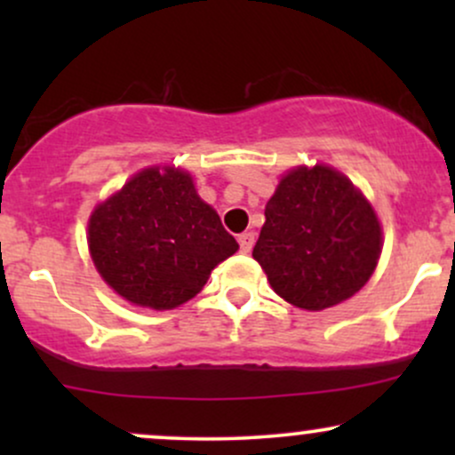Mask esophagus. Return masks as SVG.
<instances>
[{
    "label": "esophagus",
    "mask_w": 455,
    "mask_h": 455,
    "mask_svg": "<svg viewBox=\"0 0 455 455\" xmlns=\"http://www.w3.org/2000/svg\"><path fill=\"white\" fill-rule=\"evenodd\" d=\"M237 242H239V248H242V252H250L254 245V233H242L237 237Z\"/></svg>",
    "instance_id": "1"
}]
</instances>
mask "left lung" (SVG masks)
I'll use <instances>...</instances> for the list:
<instances>
[{"label": "left lung", "instance_id": "8db88e82", "mask_svg": "<svg viewBox=\"0 0 455 455\" xmlns=\"http://www.w3.org/2000/svg\"><path fill=\"white\" fill-rule=\"evenodd\" d=\"M379 254L374 210L329 166H301L280 181L252 250L271 289L304 310L353 297L370 280Z\"/></svg>", "mask_w": 455, "mask_h": 455}]
</instances>
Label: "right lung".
<instances>
[{
	"label": "right lung",
	"instance_id": "right-lung-1",
	"mask_svg": "<svg viewBox=\"0 0 455 455\" xmlns=\"http://www.w3.org/2000/svg\"><path fill=\"white\" fill-rule=\"evenodd\" d=\"M237 248L190 175L171 166L132 177L90 220L92 259L104 282L154 310L192 299Z\"/></svg>",
	"mask_w": 455,
	"mask_h": 455
}]
</instances>
